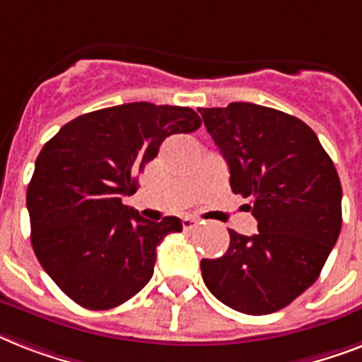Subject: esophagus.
<instances>
[{
    "mask_svg": "<svg viewBox=\"0 0 362 362\" xmlns=\"http://www.w3.org/2000/svg\"><path fill=\"white\" fill-rule=\"evenodd\" d=\"M195 226H197V220H195V218H184V220H182V227H184L186 231H192Z\"/></svg>",
    "mask_w": 362,
    "mask_h": 362,
    "instance_id": "1",
    "label": "esophagus"
}]
</instances>
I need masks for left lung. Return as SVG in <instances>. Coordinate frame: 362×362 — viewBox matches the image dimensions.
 Returning <instances> with one entry per match:
<instances>
[{"label": "left lung", "instance_id": "1", "mask_svg": "<svg viewBox=\"0 0 362 362\" xmlns=\"http://www.w3.org/2000/svg\"><path fill=\"white\" fill-rule=\"evenodd\" d=\"M229 165L233 193L257 220L252 237L229 229V247L203 259L209 291L229 308H286L317 278L342 227V186L332 159L303 120L253 103L197 109Z\"/></svg>", "mask_w": 362, "mask_h": 362}]
</instances>
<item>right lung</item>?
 I'll use <instances>...</instances> for the list:
<instances>
[{
  "label": "right lung",
  "instance_id": "obj_1",
  "mask_svg": "<svg viewBox=\"0 0 362 362\" xmlns=\"http://www.w3.org/2000/svg\"><path fill=\"white\" fill-rule=\"evenodd\" d=\"M199 125L187 107L141 101L78 116L42 146L25 195L31 246L76 304L115 308L150 281L156 247L182 221L144 220L122 197L136 192V175L167 136Z\"/></svg>",
  "mask_w": 362,
  "mask_h": 362
}]
</instances>
